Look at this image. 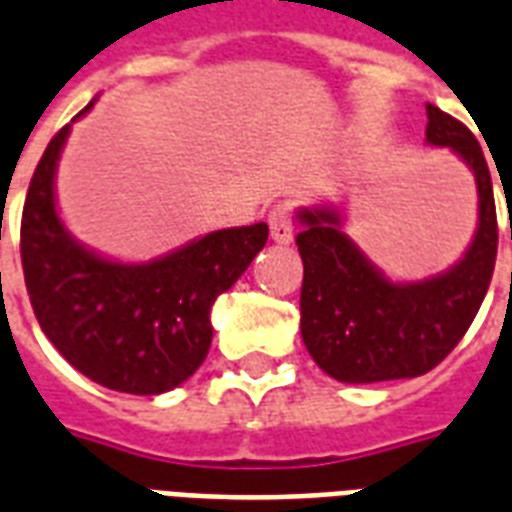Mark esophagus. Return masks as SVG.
Wrapping results in <instances>:
<instances>
[{
    "mask_svg": "<svg viewBox=\"0 0 512 512\" xmlns=\"http://www.w3.org/2000/svg\"><path fill=\"white\" fill-rule=\"evenodd\" d=\"M268 228H271V239L276 244H290L292 241V212L287 204L273 206L268 214Z\"/></svg>",
    "mask_w": 512,
    "mask_h": 512,
    "instance_id": "1",
    "label": "esophagus"
}]
</instances>
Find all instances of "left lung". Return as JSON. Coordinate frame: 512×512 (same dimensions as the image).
Masks as SVG:
<instances>
[{
  "instance_id": "left-lung-1",
  "label": "left lung",
  "mask_w": 512,
  "mask_h": 512,
  "mask_svg": "<svg viewBox=\"0 0 512 512\" xmlns=\"http://www.w3.org/2000/svg\"><path fill=\"white\" fill-rule=\"evenodd\" d=\"M427 142L451 147L478 185V230L451 271L413 284L389 282L346 239L335 209L298 214L300 333L319 368L343 384L424 376L462 341L489 290L499 241L489 163L473 131L435 104H427Z\"/></svg>"
}]
</instances>
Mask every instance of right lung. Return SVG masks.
Segmentation results:
<instances>
[{"label": "right lung", "instance_id": "right-lung-1", "mask_svg": "<svg viewBox=\"0 0 512 512\" xmlns=\"http://www.w3.org/2000/svg\"><path fill=\"white\" fill-rule=\"evenodd\" d=\"M69 128L42 152L23 204L21 263L34 317L61 357L91 381L128 395H161L201 368L212 346L214 300L265 247L268 225L214 230L142 265L93 255L56 212L53 177Z\"/></svg>", "mask_w": 512, "mask_h": 512}]
</instances>
